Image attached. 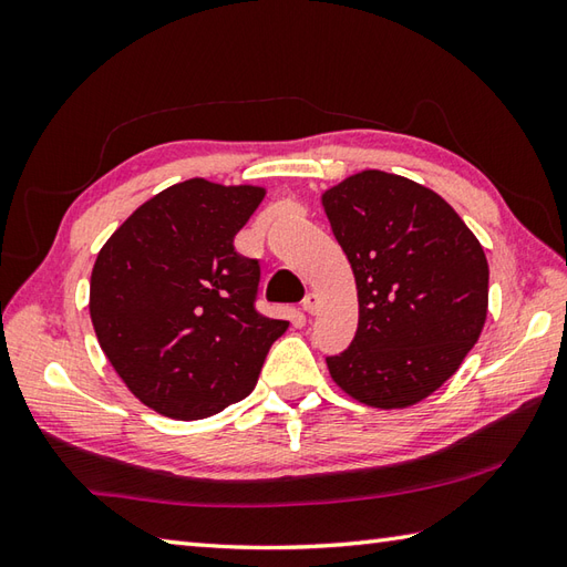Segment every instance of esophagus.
<instances>
[{"label": "esophagus", "mask_w": 567, "mask_h": 567, "mask_svg": "<svg viewBox=\"0 0 567 567\" xmlns=\"http://www.w3.org/2000/svg\"><path fill=\"white\" fill-rule=\"evenodd\" d=\"M319 295L317 292H309L307 297H305V302H302V309L307 311V315H315V311L319 309Z\"/></svg>", "instance_id": "34e87169"}]
</instances>
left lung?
I'll list each match as a JSON object with an SVG mask.
<instances>
[{
    "label": "left lung",
    "mask_w": 567,
    "mask_h": 567,
    "mask_svg": "<svg viewBox=\"0 0 567 567\" xmlns=\"http://www.w3.org/2000/svg\"><path fill=\"white\" fill-rule=\"evenodd\" d=\"M321 207L358 290L355 339L327 358L331 380L372 409L424 402L483 333V246L441 195L384 171L341 179L323 192Z\"/></svg>",
    "instance_id": "8db88e82"
}]
</instances>
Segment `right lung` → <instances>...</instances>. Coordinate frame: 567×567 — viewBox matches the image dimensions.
Instances as JSON below:
<instances>
[{"label":"right lung","mask_w":567,"mask_h":567,"mask_svg":"<svg viewBox=\"0 0 567 567\" xmlns=\"http://www.w3.org/2000/svg\"><path fill=\"white\" fill-rule=\"evenodd\" d=\"M265 192L185 179L143 202L97 252L94 333L116 375L153 412L195 421L244 400L290 327L252 309L260 268L234 250Z\"/></svg>","instance_id":"add662e5"}]
</instances>
